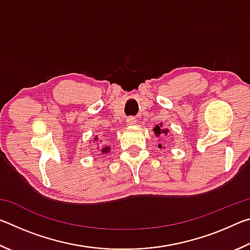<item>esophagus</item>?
<instances>
[{"label": "esophagus", "instance_id": "1", "mask_svg": "<svg viewBox=\"0 0 250 250\" xmlns=\"http://www.w3.org/2000/svg\"><path fill=\"white\" fill-rule=\"evenodd\" d=\"M135 124H137V119L133 117H129L128 119H126V125H134Z\"/></svg>", "mask_w": 250, "mask_h": 250}]
</instances>
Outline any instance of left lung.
<instances>
[{
	"label": "left lung",
	"instance_id": "obj_1",
	"mask_svg": "<svg viewBox=\"0 0 250 250\" xmlns=\"http://www.w3.org/2000/svg\"><path fill=\"white\" fill-rule=\"evenodd\" d=\"M154 134L156 137H160V135H167L168 134V130L167 128H163V124H160V125H156L154 128ZM159 147H161V145H159Z\"/></svg>",
	"mask_w": 250,
	"mask_h": 250
}]
</instances>
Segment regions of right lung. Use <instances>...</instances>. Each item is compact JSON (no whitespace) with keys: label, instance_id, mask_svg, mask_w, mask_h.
Returning <instances> with one entry per match:
<instances>
[{"label":"right lung","instance_id":"right-lung-1","mask_svg":"<svg viewBox=\"0 0 250 250\" xmlns=\"http://www.w3.org/2000/svg\"><path fill=\"white\" fill-rule=\"evenodd\" d=\"M92 142L95 143V146H97V149H98V151L100 152V153L107 154V153H109L110 151H111V147H110L109 146L104 145L103 140H100L98 137L92 138Z\"/></svg>","mask_w":250,"mask_h":250}]
</instances>
